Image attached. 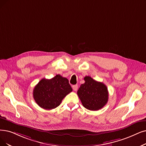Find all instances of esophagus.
<instances>
[{
  "mask_svg": "<svg viewBox=\"0 0 146 146\" xmlns=\"http://www.w3.org/2000/svg\"><path fill=\"white\" fill-rule=\"evenodd\" d=\"M72 89L74 91H76L78 89V85L75 84V85H73L72 86Z\"/></svg>",
  "mask_w": 146,
  "mask_h": 146,
  "instance_id": "1",
  "label": "esophagus"
}]
</instances>
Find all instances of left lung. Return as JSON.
<instances>
[{"label":"left lung","instance_id":"1","mask_svg":"<svg viewBox=\"0 0 146 146\" xmlns=\"http://www.w3.org/2000/svg\"><path fill=\"white\" fill-rule=\"evenodd\" d=\"M84 80L85 83L80 86L77 91V95L83 106L92 111L101 109L108 100L107 86L89 76H86Z\"/></svg>","mask_w":146,"mask_h":146}]
</instances>
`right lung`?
Segmentation results:
<instances>
[{
	"label": "right lung",
	"mask_w": 146,
	"mask_h": 146,
	"mask_svg": "<svg viewBox=\"0 0 146 146\" xmlns=\"http://www.w3.org/2000/svg\"><path fill=\"white\" fill-rule=\"evenodd\" d=\"M72 91L68 80L58 74L51 79L40 80L35 87L33 96L40 107L51 110L59 106L63 99Z\"/></svg>",
	"instance_id": "1"
}]
</instances>
